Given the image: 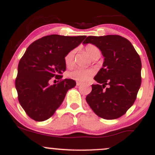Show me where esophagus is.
Returning <instances> with one entry per match:
<instances>
[{"label": "esophagus", "instance_id": "34e87169", "mask_svg": "<svg viewBox=\"0 0 155 155\" xmlns=\"http://www.w3.org/2000/svg\"><path fill=\"white\" fill-rule=\"evenodd\" d=\"M81 84V83H80V82H77L76 83V86H80V85Z\"/></svg>", "mask_w": 155, "mask_h": 155}]
</instances>
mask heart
I'll return each instance as SVG.
<instances>
[{"label":"heart","instance_id":"heart-1","mask_svg":"<svg viewBox=\"0 0 155 155\" xmlns=\"http://www.w3.org/2000/svg\"><path fill=\"white\" fill-rule=\"evenodd\" d=\"M85 51L91 59L96 56L97 54H100V50L98 48L92 44H88L84 48ZM74 51L72 50L69 51L64 58V62L65 65L68 68H71L74 65ZM95 74V71L93 69H82V68H76L71 71L68 74V76L70 79L75 80L79 82H84L90 80Z\"/></svg>","mask_w":155,"mask_h":155}]
</instances>
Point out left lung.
<instances>
[{
    "mask_svg": "<svg viewBox=\"0 0 155 155\" xmlns=\"http://www.w3.org/2000/svg\"><path fill=\"white\" fill-rule=\"evenodd\" d=\"M83 44L95 45L104 57L103 67L94 77L98 84L92 85L87 102L106 120L122 117L134 104L141 84L139 55L127 39L118 35L88 36Z\"/></svg>",
    "mask_w": 155,
    "mask_h": 155,
    "instance_id": "8db88e82",
    "label": "left lung"
}]
</instances>
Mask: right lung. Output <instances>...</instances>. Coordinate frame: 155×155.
I'll return each mask as SVG.
<instances>
[{"mask_svg": "<svg viewBox=\"0 0 155 155\" xmlns=\"http://www.w3.org/2000/svg\"><path fill=\"white\" fill-rule=\"evenodd\" d=\"M86 35H49L39 38L28 47L19 60L15 87L18 100L27 114L38 122L54 114L76 81L65 79L50 85L53 77L60 79L66 69L64 58L77 47Z\"/></svg>", "mask_w": 155, "mask_h": 155, "instance_id": "right-lung-1", "label": "right lung"}]
</instances>
